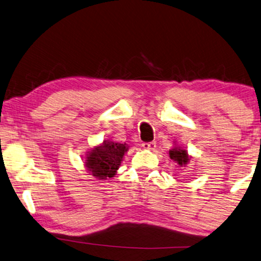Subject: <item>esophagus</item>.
I'll use <instances>...</instances> for the list:
<instances>
[{
  "label": "esophagus",
  "instance_id": "1",
  "mask_svg": "<svg viewBox=\"0 0 261 261\" xmlns=\"http://www.w3.org/2000/svg\"><path fill=\"white\" fill-rule=\"evenodd\" d=\"M142 146L144 149H149V150H153L155 147V143L154 142H145L142 144Z\"/></svg>",
  "mask_w": 261,
  "mask_h": 261
}]
</instances>
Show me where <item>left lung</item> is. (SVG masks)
Returning a JSON list of instances; mask_svg holds the SVG:
<instances>
[{"instance_id":"obj_1","label":"left lung","mask_w":261,"mask_h":261,"mask_svg":"<svg viewBox=\"0 0 261 261\" xmlns=\"http://www.w3.org/2000/svg\"><path fill=\"white\" fill-rule=\"evenodd\" d=\"M169 154H170V158L173 159L174 162H177L180 166L188 164L189 155H188V151L186 150H181L176 147V149L170 150Z\"/></svg>"}]
</instances>
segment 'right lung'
<instances>
[{
  "instance_id": "obj_1",
  "label": "right lung",
  "mask_w": 261,
  "mask_h": 261,
  "mask_svg": "<svg viewBox=\"0 0 261 261\" xmlns=\"http://www.w3.org/2000/svg\"><path fill=\"white\" fill-rule=\"evenodd\" d=\"M127 151L126 144L104 141L89 152L85 162L88 170L98 179H107L115 176L123 155Z\"/></svg>"
}]
</instances>
